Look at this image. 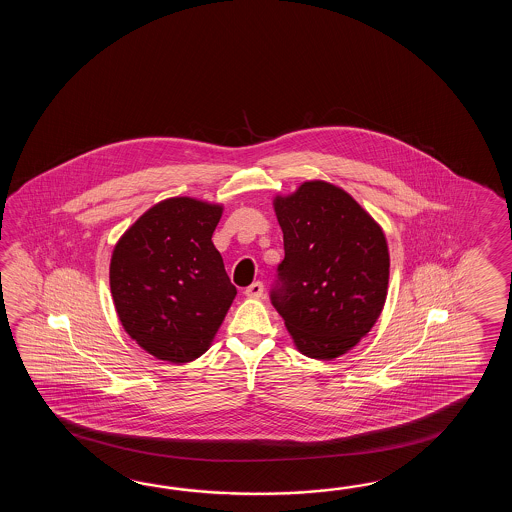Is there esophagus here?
<instances>
[{"label": "esophagus", "instance_id": "1", "mask_svg": "<svg viewBox=\"0 0 512 512\" xmlns=\"http://www.w3.org/2000/svg\"><path fill=\"white\" fill-rule=\"evenodd\" d=\"M243 294L247 296V298H260L261 294H263V283L254 282L243 291Z\"/></svg>", "mask_w": 512, "mask_h": 512}]
</instances>
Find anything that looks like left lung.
<instances>
[{"label":"left lung","mask_w":512,"mask_h":512,"mask_svg":"<svg viewBox=\"0 0 512 512\" xmlns=\"http://www.w3.org/2000/svg\"><path fill=\"white\" fill-rule=\"evenodd\" d=\"M272 205L285 249L272 305L302 355L337 359L381 316L390 278L386 236L346 190L326 181H305Z\"/></svg>","instance_id":"8db88e82"}]
</instances>
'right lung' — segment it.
<instances>
[{
    "label": "right lung",
    "instance_id": "obj_1",
    "mask_svg": "<svg viewBox=\"0 0 512 512\" xmlns=\"http://www.w3.org/2000/svg\"><path fill=\"white\" fill-rule=\"evenodd\" d=\"M223 205L170 197L117 241L109 287L120 324L155 359L183 364L212 344L236 296L212 234Z\"/></svg>",
    "mask_w": 512,
    "mask_h": 512
}]
</instances>
